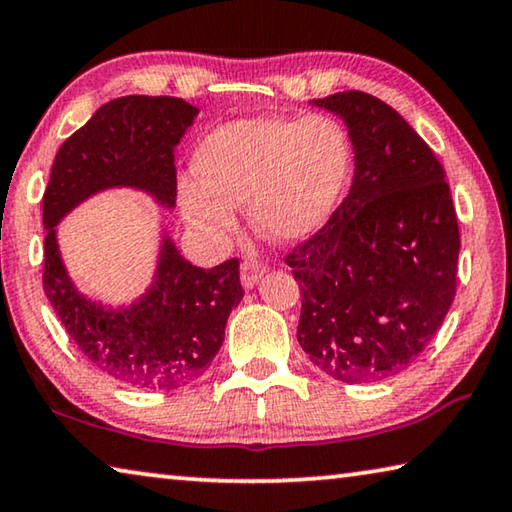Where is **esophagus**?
Returning a JSON list of instances; mask_svg holds the SVG:
<instances>
[{
  "label": "esophagus",
  "mask_w": 512,
  "mask_h": 512,
  "mask_svg": "<svg viewBox=\"0 0 512 512\" xmlns=\"http://www.w3.org/2000/svg\"><path fill=\"white\" fill-rule=\"evenodd\" d=\"M264 271H266V266L259 264V262H244V264H241V284H244V289H253L255 284L262 280Z\"/></svg>",
  "instance_id": "obj_1"
}]
</instances>
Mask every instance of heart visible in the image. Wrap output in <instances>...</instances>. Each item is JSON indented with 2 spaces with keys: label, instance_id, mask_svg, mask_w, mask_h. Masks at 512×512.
<instances>
[{
  "label": "heart",
  "instance_id": "1",
  "mask_svg": "<svg viewBox=\"0 0 512 512\" xmlns=\"http://www.w3.org/2000/svg\"><path fill=\"white\" fill-rule=\"evenodd\" d=\"M178 203L198 235L228 237L237 225V203L248 219L277 241L316 232L341 194L348 149L339 128L323 117L302 121L253 117L230 121L198 144Z\"/></svg>",
  "mask_w": 512,
  "mask_h": 512
}]
</instances>
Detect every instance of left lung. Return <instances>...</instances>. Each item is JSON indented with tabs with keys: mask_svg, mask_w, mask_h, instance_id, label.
I'll use <instances>...</instances> for the list:
<instances>
[{
	"mask_svg": "<svg viewBox=\"0 0 512 512\" xmlns=\"http://www.w3.org/2000/svg\"><path fill=\"white\" fill-rule=\"evenodd\" d=\"M343 119L354 178L287 264L300 284L298 343L345 384L393 377L420 357L456 296L461 237L445 169L400 112L350 90L311 101Z\"/></svg>",
	"mask_w": 512,
	"mask_h": 512,
	"instance_id": "left-lung-1",
	"label": "left lung"
}]
</instances>
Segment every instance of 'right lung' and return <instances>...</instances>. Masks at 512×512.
<instances>
[{
	"instance_id": "obj_1",
	"label": "right lung",
	"mask_w": 512,
	"mask_h": 512,
	"mask_svg": "<svg viewBox=\"0 0 512 512\" xmlns=\"http://www.w3.org/2000/svg\"><path fill=\"white\" fill-rule=\"evenodd\" d=\"M198 108L176 97L131 94L108 101L67 137L42 196L45 273L42 287L69 339L108 377L146 391H176L210 368L225 323L244 289L239 259L198 268L162 232L151 287L128 307H106L76 289L58 248L56 225L76 205L115 187L176 205L173 151Z\"/></svg>"
}]
</instances>
